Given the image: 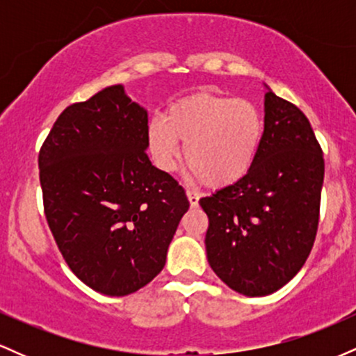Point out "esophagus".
<instances>
[{"label":"esophagus","instance_id":"obj_1","mask_svg":"<svg viewBox=\"0 0 356 356\" xmlns=\"http://www.w3.org/2000/svg\"><path fill=\"white\" fill-rule=\"evenodd\" d=\"M186 194H187V199H189L191 206H197L199 197H201V195H199V192L194 191V189H187Z\"/></svg>","mask_w":356,"mask_h":356}]
</instances>
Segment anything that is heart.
I'll return each mask as SVG.
<instances>
[{"mask_svg": "<svg viewBox=\"0 0 356 356\" xmlns=\"http://www.w3.org/2000/svg\"><path fill=\"white\" fill-rule=\"evenodd\" d=\"M264 136V120L252 102L195 93L175 102L165 118L147 127V144L159 169L172 170L186 145L192 177L227 187L251 172Z\"/></svg>", "mask_w": 356, "mask_h": 356, "instance_id": "b5f03b06", "label": "heart"}]
</instances>
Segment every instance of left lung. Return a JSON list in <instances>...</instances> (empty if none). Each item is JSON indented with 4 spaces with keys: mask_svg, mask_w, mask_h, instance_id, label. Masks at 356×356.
<instances>
[{
    "mask_svg": "<svg viewBox=\"0 0 356 356\" xmlns=\"http://www.w3.org/2000/svg\"><path fill=\"white\" fill-rule=\"evenodd\" d=\"M323 177L309 120L268 88L251 172L199 201L209 218L207 261L220 281L244 296H268L296 276L316 236Z\"/></svg>",
    "mask_w": 356,
    "mask_h": 356,
    "instance_id": "8db88e82",
    "label": "left lung"
}]
</instances>
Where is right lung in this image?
<instances>
[{
	"label": "right lung",
	"instance_id": "right-lung-1",
	"mask_svg": "<svg viewBox=\"0 0 356 356\" xmlns=\"http://www.w3.org/2000/svg\"><path fill=\"white\" fill-rule=\"evenodd\" d=\"M147 122L112 85L65 108L40 150L53 238L75 276L107 296L136 293L162 271L189 209L177 181L147 157Z\"/></svg>",
	"mask_w": 356,
	"mask_h": 356
}]
</instances>
